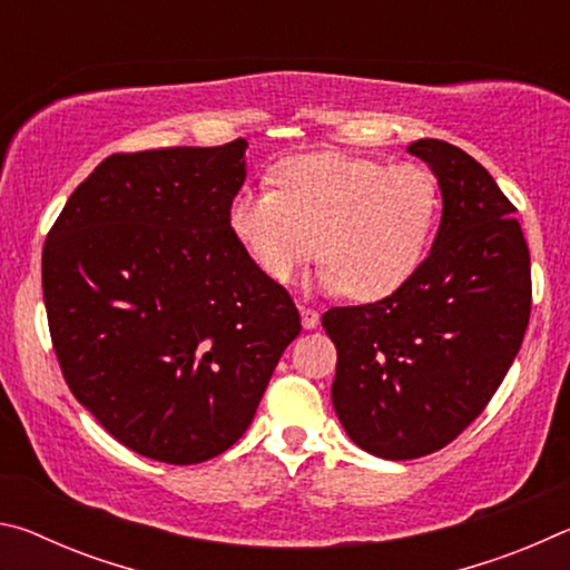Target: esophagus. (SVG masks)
I'll use <instances>...</instances> for the list:
<instances>
[{
    "label": "esophagus",
    "mask_w": 570,
    "mask_h": 570,
    "mask_svg": "<svg viewBox=\"0 0 570 570\" xmlns=\"http://www.w3.org/2000/svg\"><path fill=\"white\" fill-rule=\"evenodd\" d=\"M298 314H302V326L304 330H316L320 326V312L306 304H298Z\"/></svg>",
    "instance_id": "1"
}]
</instances>
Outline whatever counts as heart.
Listing matches in <instances>:
<instances>
[{
    "instance_id": "1",
    "label": "heart",
    "mask_w": 570,
    "mask_h": 570,
    "mask_svg": "<svg viewBox=\"0 0 570 570\" xmlns=\"http://www.w3.org/2000/svg\"><path fill=\"white\" fill-rule=\"evenodd\" d=\"M274 178L278 190L240 188L228 206L230 236L274 284L316 256V238L326 292L380 302L417 274L440 216L428 168L322 150L286 158Z\"/></svg>"
}]
</instances>
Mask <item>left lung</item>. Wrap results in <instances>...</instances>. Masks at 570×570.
<instances>
[{
  "mask_svg": "<svg viewBox=\"0 0 570 570\" xmlns=\"http://www.w3.org/2000/svg\"><path fill=\"white\" fill-rule=\"evenodd\" d=\"M438 178L442 218L407 284L322 316L336 346L332 404L354 445L384 460L430 455L485 410L523 344L530 254L515 206L465 150L407 148Z\"/></svg>",
  "mask_w": 570,
  "mask_h": 570,
  "instance_id": "1",
  "label": "left lung"
}]
</instances>
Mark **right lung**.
I'll list each match as a JSON object with an SVG mask.
<instances>
[{
	"instance_id": "1",
	"label": "right lung",
	"mask_w": 570,
	"mask_h": 570,
	"mask_svg": "<svg viewBox=\"0 0 570 570\" xmlns=\"http://www.w3.org/2000/svg\"><path fill=\"white\" fill-rule=\"evenodd\" d=\"M246 148L238 138L105 158L45 240L67 387L125 448L168 465L234 445L302 332L286 288L230 236Z\"/></svg>"
}]
</instances>
